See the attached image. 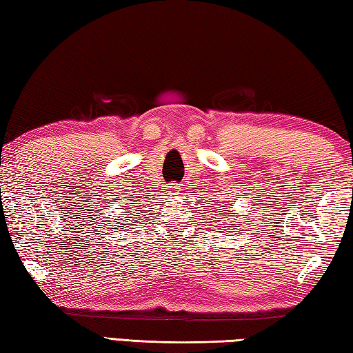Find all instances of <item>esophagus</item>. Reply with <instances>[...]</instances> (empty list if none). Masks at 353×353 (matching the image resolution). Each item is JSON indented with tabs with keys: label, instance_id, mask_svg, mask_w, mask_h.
<instances>
[{
	"label": "esophagus",
	"instance_id": "34e87169",
	"mask_svg": "<svg viewBox=\"0 0 353 353\" xmlns=\"http://www.w3.org/2000/svg\"><path fill=\"white\" fill-rule=\"evenodd\" d=\"M168 190H170L171 194H179V193H181L182 188H181V185H179V183H170Z\"/></svg>",
	"mask_w": 353,
	"mask_h": 353
}]
</instances>
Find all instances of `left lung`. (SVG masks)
<instances>
[{"mask_svg": "<svg viewBox=\"0 0 353 353\" xmlns=\"http://www.w3.org/2000/svg\"><path fill=\"white\" fill-rule=\"evenodd\" d=\"M214 198H216V196H214ZM225 199H230V198H225ZM232 202H234V201H219V204H216L218 205V210H221V213H223V214H219L218 218H214V221H212V223H213L214 227H216V229L221 230V234H223L224 230H227L225 227H223V230L220 229V227L223 226V223H221V221H224L225 218H229V216L230 218H236L235 214H232L230 210H229V208H232L230 205H234V204H232ZM227 227H230V225H227ZM235 227H238V225H235Z\"/></svg>", "mask_w": 353, "mask_h": 353, "instance_id": "left-lung-1", "label": "left lung"}]
</instances>
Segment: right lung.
<instances>
[{"mask_svg": "<svg viewBox=\"0 0 353 353\" xmlns=\"http://www.w3.org/2000/svg\"><path fill=\"white\" fill-rule=\"evenodd\" d=\"M134 198H135V196H134ZM130 201H132V202H124V204H126V205H129V204H132V208H135V205H134V204H135V202H137V201H139V199H137V198H135V199H130ZM121 204H123V202H121ZM141 204H145V202H141ZM134 213H137V212H134Z\"/></svg>", "mask_w": 353, "mask_h": 353, "instance_id": "1", "label": "right lung"}]
</instances>
